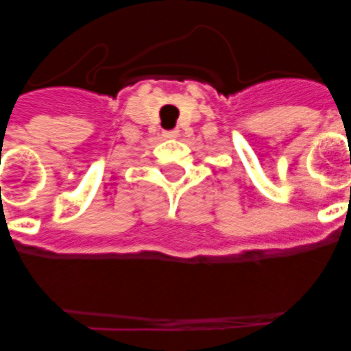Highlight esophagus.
Listing matches in <instances>:
<instances>
[{
	"instance_id": "34e87169",
	"label": "esophagus",
	"mask_w": 351,
	"mask_h": 351,
	"mask_svg": "<svg viewBox=\"0 0 351 351\" xmlns=\"http://www.w3.org/2000/svg\"><path fill=\"white\" fill-rule=\"evenodd\" d=\"M178 136V131H176V129H173V131H164V138H176Z\"/></svg>"
}]
</instances>
